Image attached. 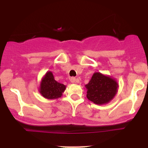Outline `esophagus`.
<instances>
[{
	"instance_id": "1",
	"label": "esophagus",
	"mask_w": 148,
	"mask_h": 148,
	"mask_svg": "<svg viewBox=\"0 0 148 148\" xmlns=\"http://www.w3.org/2000/svg\"><path fill=\"white\" fill-rule=\"evenodd\" d=\"M70 80L72 83H77V82H78V78H75V77H71V78H70Z\"/></svg>"
}]
</instances>
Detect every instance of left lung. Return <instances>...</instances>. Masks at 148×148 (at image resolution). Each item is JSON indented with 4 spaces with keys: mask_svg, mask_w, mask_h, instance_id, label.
<instances>
[{
    "mask_svg": "<svg viewBox=\"0 0 148 148\" xmlns=\"http://www.w3.org/2000/svg\"><path fill=\"white\" fill-rule=\"evenodd\" d=\"M87 97L96 104H103L113 99L117 92V82L110 77L95 73L86 85Z\"/></svg>",
    "mask_w": 148,
    "mask_h": 148,
    "instance_id": "8db88e82",
    "label": "left lung"
}]
</instances>
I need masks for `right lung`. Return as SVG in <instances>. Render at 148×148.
I'll list each match as a JSON object with an SVG mask.
<instances>
[{"label": "right lung", "instance_id": "right-lung-1", "mask_svg": "<svg viewBox=\"0 0 148 148\" xmlns=\"http://www.w3.org/2000/svg\"><path fill=\"white\" fill-rule=\"evenodd\" d=\"M65 89V85L55 80L53 73L47 72L40 84V92L46 99H53L61 97Z\"/></svg>", "mask_w": 148, "mask_h": 148}]
</instances>
